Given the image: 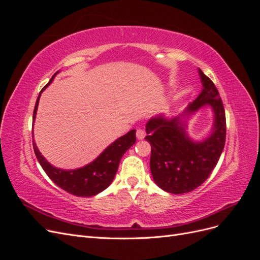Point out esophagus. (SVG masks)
Masks as SVG:
<instances>
[{"label":"esophagus","mask_w":260,"mask_h":260,"mask_svg":"<svg viewBox=\"0 0 260 260\" xmlns=\"http://www.w3.org/2000/svg\"><path fill=\"white\" fill-rule=\"evenodd\" d=\"M136 135H137V139L138 140H143L145 138V136H146V133H145V131L143 129H137Z\"/></svg>","instance_id":"obj_1"}]
</instances>
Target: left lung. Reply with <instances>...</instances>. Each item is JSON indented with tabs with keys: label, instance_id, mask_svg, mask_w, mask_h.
<instances>
[{
	"label": "left lung",
	"instance_id": "left-lung-1",
	"mask_svg": "<svg viewBox=\"0 0 260 260\" xmlns=\"http://www.w3.org/2000/svg\"><path fill=\"white\" fill-rule=\"evenodd\" d=\"M202 93L187 106L184 114L171 120L155 117L146 123L145 140L151 144L149 167L156 184L172 194L193 191L205 182L214 170L225 142V113L219 92L209 78L200 69ZM205 105L214 111V131L203 143L187 138L180 118Z\"/></svg>",
	"mask_w": 260,
	"mask_h": 260
}]
</instances>
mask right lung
Returning a JSON list of instances; mask_svg holds the SVG:
<instances>
[{
	"label": "right lung",
	"instance_id": "obj_1",
	"mask_svg": "<svg viewBox=\"0 0 260 260\" xmlns=\"http://www.w3.org/2000/svg\"><path fill=\"white\" fill-rule=\"evenodd\" d=\"M56 74L53 75L49 83L44 86L41 92L53 81ZM41 92L39 94L36 102V106L34 109V120L36 118ZM136 130L133 129L129 131L127 135L117 139L95 160H93L91 164L86 165V166L82 168L75 170H62L53 167L50 162L46 161L41 153L39 152L34 139L32 144L38 161L40 162L45 174L49 176V178L55 184H57L62 190L73 195L90 198V196L96 195L100 192L104 191L112 183L122 155L136 143Z\"/></svg>",
	"mask_w": 260,
	"mask_h": 260
}]
</instances>
